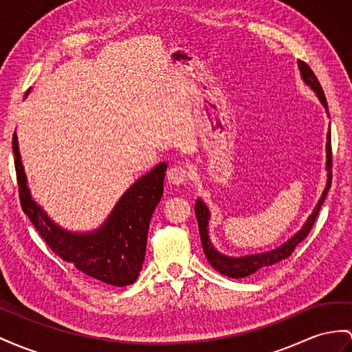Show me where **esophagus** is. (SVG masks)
I'll return each mask as SVG.
<instances>
[{
	"mask_svg": "<svg viewBox=\"0 0 352 352\" xmlns=\"http://www.w3.org/2000/svg\"><path fill=\"white\" fill-rule=\"evenodd\" d=\"M168 182L174 186H182L188 179V170L183 166H173L168 170Z\"/></svg>",
	"mask_w": 352,
	"mask_h": 352,
	"instance_id": "1",
	"label": "esophagus"
}]
</instances>
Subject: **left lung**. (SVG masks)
Listing matches in <instances>:
<instances>
[{
	"instance_id": "left-lung-1",
	"label": "left lung",
	"mask_w": 352,
	"mask_h": 352,
	"mask_svg": "<svg viewBox=\"0 0 352 352\" xmlns=\"http://www.w3.org/2000/svg\"><path fill=\"white\" fill-rule=\"evenodd\" d=\"M297 64H299V69H300V74H302V78L305 80V83L308 85V86H311L315 90V94L318 95L322 105L326 107V108H329L326 95H324V90H322V87H321V85L318 82L317 76H315L314 71L311 69V67L306 64V62H303V60H299V62H297ZM327 169L329 170L331 169V137H330V131L327 133ZM330 186H331V173H329L326 190H324L318 205L315 206L314 212L309 215L308 221H306L305 226L299 232H297L292 239H288L284 245L278 247L276 250L267 251V253L256 254V256H247V257H239V258L223 256V254L219 253L217 250H214L212 244H211L210 239H208V230H206V226H208V219H210V211H208V208H206L205 204L201 199H197L196 204H195V214H196V219H197V226H199V235H201V242H202L204 253H205L206 258H208L210 265L214 269H217L220 274L226 275L229 278H245V276L253 275L254 272H258V270L269 269L270 266H274L278 262H281V260L290 257L293 254L294 248L299 245L300 242L306 236H308V233L311 232L315 220H317V217H318V212H320L321 205H322L324 199H326Z\"/></svg>"
}]
</instances>
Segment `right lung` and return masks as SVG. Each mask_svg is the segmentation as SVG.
I'll use <instances>...</instances> for the list:
<instances>
[{"label": "right lung", "mask_w": 352, "mask_h": 352, "mask_svg": "<svg viewBox=\"0 0 352 352\" xmlns=\"http://www.w3.org/2000/svg\"><path fill=\"white\" fill-rule=\"evenodd\" d=\"M12 144L22 210L53 253L105 284L126 287L137 281L146 256L151 215L164 195L166 165L160 164L140 178L122 196L101 229L80 235L58 228L32 201L26 187L16 132Z\"/></svg>", "instance_id": "add662e5"}]
</instances>
